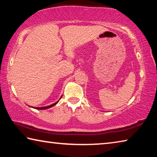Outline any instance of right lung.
I'll return each mask as SVG.
<instances>
[{
	"label": "right lung",
	"mask_w": 157,
	"mask_h": 157,
	"mask_svg": "<svg viewBox=\"0 0 157 157\" xmlns=\"http://www.w3.org/2000/svg\"><path fill=\"white\" fill-rule=\"evenodd\" d=\"M62 97L60 98V99H61V98H62ZM60 99H59V100H60ZM59 100H58L57 102H56L55 103H54V104L50 105H49V106H47V107H33V108H34V109H49V108H50V107H53V106H55V105H57V103H58V102H59Z\"/></svg>",
	"instance_id": "add662e5"
}]
</instances>
